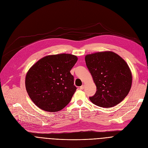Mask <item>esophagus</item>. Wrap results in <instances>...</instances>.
Here are the masks:
<instances>
[{"label": "esophagus", "instance_id": "esophagus-1", "mask_svg": "<svg viewBox=\"0 0 148 148\" xmlns=\"http://www.w3.org/2000/svg\"><path fill=\"white\" fill-rule=\"evenodd\" d=\"M84 84H83L82 86H80V89L83 90V89H84Z\"/></svg>", "mask_w": 148, "mask_h": 148}]
</instances>
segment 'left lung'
<instances>
[{
    "mask_svg": "<svg viewBox=\"0 0 148 148\" xmlns=\"http://www.w3.org/2000/svg\"><path fill=\"white\" fill-rule=\"evenodd\" d=\"M85 62L97 86L95 94L89 97L91 102L108 108L123 100L132 84L131 72L126 62L112 51L88 54Z\"/></svg>",
    "mask_w": 148,
    "mask_h": 148,
    "instance_id": "left-lung-1",
    "label": "left lung"
}]
</instances>
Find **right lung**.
<instances>
[{
  "label": "right lung",
  "instance_id": "obj_1",
  "mask_svg": "<svg viewBox=\"0 0 148 148\" xmlns=\"http://www.w3.org/2000/svg\"><path fill=\"white\" fill-rule=\"evenodd\" d=\"M77 59L70 54L47 56L29 69L26 76V89L36 106L54 112L63 109L70 102L77 89L70 71Z\"/></svg>",
  "mask_w": 148,
  "mask_h": 148
}]
</instances>
